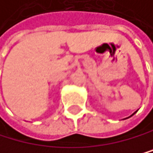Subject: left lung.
Returning a JSON list of instances; mask_svg holds the SVG:
<instances>
[{"mask_svg": "<svg viewBox=\"0 0 153 153\" xmlns=\"http://www.w3.org/2000/svg\"><path fill=\"white\" fill-rule=\"evenodd\" d=\"M135 113H136V112H135Z\"/></svg>", "mask_w": 153, "mask_h": 153, "instance_id": "8db88e82", "label": "left lung"}]
</instances>
